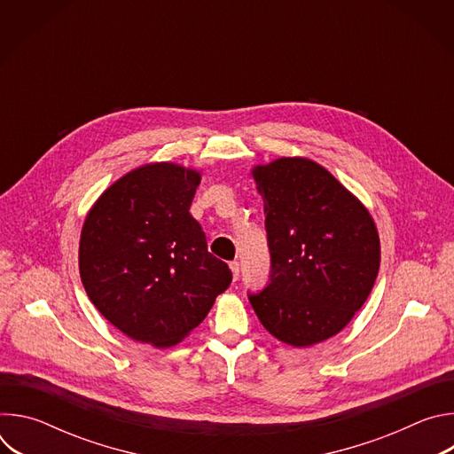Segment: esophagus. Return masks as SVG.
<instances>
[{
    "instance_id": "1",
    "label": "esophagus",
    "mask_w": 454,
    "mask_h": 454,
    "mask_svg": "<svg viewBox=\"0 0 454 454\" xmlns=\"http://www.w3.org/2000/svg\"><path fill=\"white\" fill-rule=\"evenodd\" d=\"M230 270H231L233 280H237V278H239V262H231V264H230Z\"/></svg>"
}]
</instances>
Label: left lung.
Wrapping results in <instances>:
<instances>
[{
	"instance_id": "left-lung-1",
	"label": "left lung",
	"mask_w": 454,
	"mask_h": 454,
	"mask_svg": "<svg viewBox=\"0 0 454 454\" xmlns=\"http://www.w3.org/2000/svg\"><path fill=\"white\" fill-rule=\"evenodd\" d=\"M264 201L271 282L249 301L278 341L305 348L341 333L364 305L380 264L368 208L325 167L282 156L254 165Z\"/></svg>"
}]
</instances>
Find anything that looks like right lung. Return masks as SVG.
<instances>
[{"mask_svg":"<svg viewBox=\"0 0 454 454\" xmlns=\"http://www.w3.org/2000/svg\"><path fill=\"white\" fill-rule=\"evenodd\" d=\"M198 168L153 161L109 184L90 208L79 242L82 286L98 312L140 343L183 341L231 284L190 215Z\"/></svg>","mask_w":454,"mask_h":454,"instance_id":"add662e5","label":"right lung"}]
</instances>
